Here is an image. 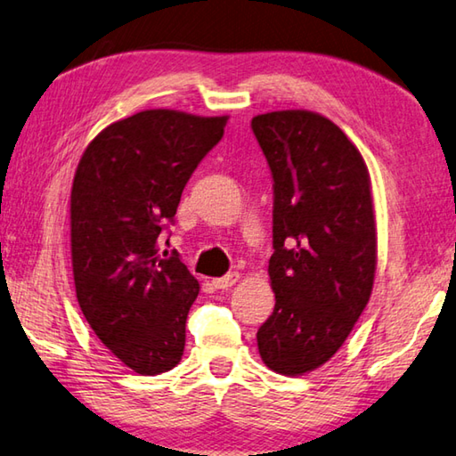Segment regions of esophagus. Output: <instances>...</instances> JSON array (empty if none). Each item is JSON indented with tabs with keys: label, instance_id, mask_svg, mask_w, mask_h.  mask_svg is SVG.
Segmentation results:
<instances>
[{
	"label": "esophagus",
	"instance_id": "esophagus-1",
	"mask_svg": "<svg viewBox=\"0 0 456 456\" xmlns=\"http://www.w3.org/2000/svg\"><path fill=\"white\" fill-rule=\"evenodd\" d=\"M238 278H240V274L238 273H228L222 278H214L212 284H214V289H230V286H234L238 282Z\"/></svg>",
	"mask_w": 456,
	"mask_h": 456
}]
</instances>
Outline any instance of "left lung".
Returning a JSON list of instances; mask_svg holds the SVG:
<instances>
[{
  "instance_id": "left-lung-1",
  "label": "left lung",
  "mask_w": 456,
  "mask_h": 456,
  "mask_svg": "<svg viewBox=\"0 0 456 456\" xmlns=\"http://www.w3.org/2000/svg\"><path fill=\"white\" fill-rule=\"evenodd\" d=\"M250 126L274 182L268 274L276 305L258 329V350L270 370L298 377L330 361L370 298V178L361 151L321 114L270 111Z\"/></svg>"
}]
</instances>
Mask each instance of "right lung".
<instances>
[{
    "instance_id": "right-lung-1",
    "label": "right lung",
    "mask_w": 456,
    "mask_h": 456,
    "mask_svg": "<svg viewBox=\"0 0 456 456\" xmlns=\"http://www.w3.org/2000/svg\"><path fill=\"white\" fill-rule=\"evenodd\" d=\"M226 116L146 110L102 130L71 186V266L79 308L103 345L138 374L172 370L200 292L178 252L159 256L182 190L222 140ZM166 256V252H164Z\"/></svg>"
}]
</instances>
